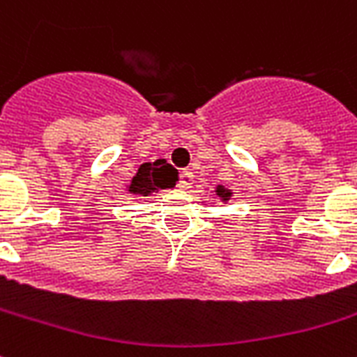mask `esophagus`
I'll use <instances>...</instances> for the list:
<instances>
[{
    "mask_svg": "<svg viewBox=\"0 0 357 357\" xmlns=\"http://www.w3.org/2000/svg\"><path fill=\"white\" fill-rule=\"evenodd\" d=\"M192 183H194L192 172H188V170H183V172L179 174V187L183 188V190H188V188H192Z\"/></svg>",
    "mask_w": 357,
    "mask_h": 357,
    "instance_id": "34e87169",
    "label": "esophagus"
}]
</instances>
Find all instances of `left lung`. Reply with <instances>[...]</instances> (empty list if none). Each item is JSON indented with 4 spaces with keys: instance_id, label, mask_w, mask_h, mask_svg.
Segmentation results:
<instances>
[{
    "instance_id": "8db88e82",
    "label": "left lung",
    "mask_w": 357,
    "mask_h": 357,
    "mask_svg": "<svg viewBox=\"0 0 357 357\" xmlns=\"http://www.w3.org/2000/svg\"><path fill=\"white\" fill-rule=\"evenodd\" d=\"M211 194H213V196H216V198H218L222 204H227L229 199H231V196H233V190L227 187H224V185H216V187H214V190H211Z\"/></svg>"
}]
</instances>
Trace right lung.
Here are the masks:
<instances>
[{"label":"right lung","instance_id":"1","mask_svg":"<svg viewBox=\"0 0 357 357\" xmlns=\"http://www.w3.org/2000/svg\"><path fill=\"white\" fill-rule=\"evenodd\" d=\"M176 181H178V172L172 165L167 163V159H155L153 163L149 161L139 167L135 176L126 185V192L146 198L150 194L159 192L161 188L176 187Z\"/></svg>","mask_w":357,"mask_h":357}]
</instances>
